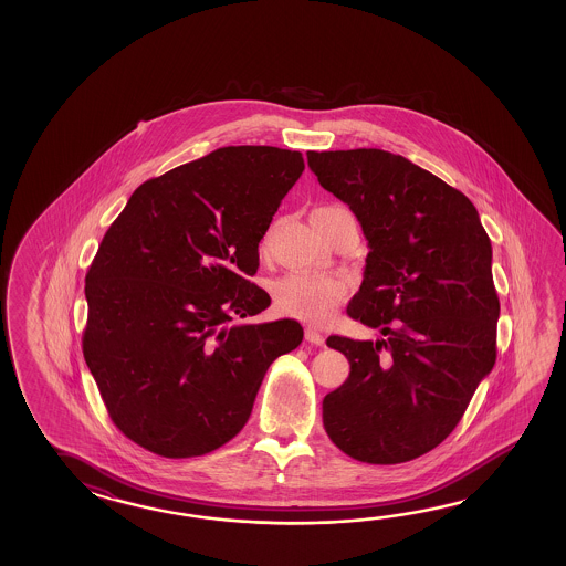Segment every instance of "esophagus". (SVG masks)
I'll return each instance as SVG.
<instances>
[{"instance_id": "1", "label": "esophagus", "mask_w": 566, "mask_h": 566, "mask_svg": "<svg viewBox=\"0 0 566 566\" xmlns=\"http://www.w3.org/2000/svg\"><path fill=\"white\" fill-rule=\"evenodd\" d=\"M305 339L313 344V346H324L325 337L322 332H317V329H307L305 332Z\"/></svg>"}]
</instances>
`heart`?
<instances>
[{
    "mask_svg": "<svg viewBox=\"0 0 566 566\" xmlns=\"http://www.w3.org/2000/svg\"><path fill=\"white\" fill-rule=\"evenodd\" d=\"M346 295V283L327 275L289 273L273 283L275 310L305 324H324Z\"/></svg>",
    "mask_w": 566,
    "mask_h": 566,
    "instance_id": "1",
    "label": "heart"
}]
</instances>
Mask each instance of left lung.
I'll return each mask as SVG.
<instances>
[{"instance_id":"1","label":"left lung","mask_w":566,"mask_h":566,"mask_svg":"<svg viewBox=\"0 0 566 566\" xmlns=\"http://www.w3.org/2000/svg\"><path fill=\"white\" fill-rule=\"evenodd\" d=\"M307 164L361 224L370 253L348 315L382 334L327 337L349 376L325 395V433L364 463L421 458L458 427L495 364L492 242L465 193L402 156L307 151Z\"/></svg>"}]
</instances>
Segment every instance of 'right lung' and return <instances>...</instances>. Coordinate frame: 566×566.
<instances>
[{"instance_id": "add662e5", "label": "right lung", "mask_w": 566, "mask_h": 566, "mask_svg": "<svg viewBox=\"0 0 566 566\" xmlns=\"http://www.w3.org/2000/svg\"><path fill=\"white\" fill-rule=\"evenodd\" d=\"M305 169L300 151L229 145L144 181L86 273L83 354L111 421L161 458H198L249 421L293 319L249 281L259 242Z\"/></svg>"}]
</instances>
